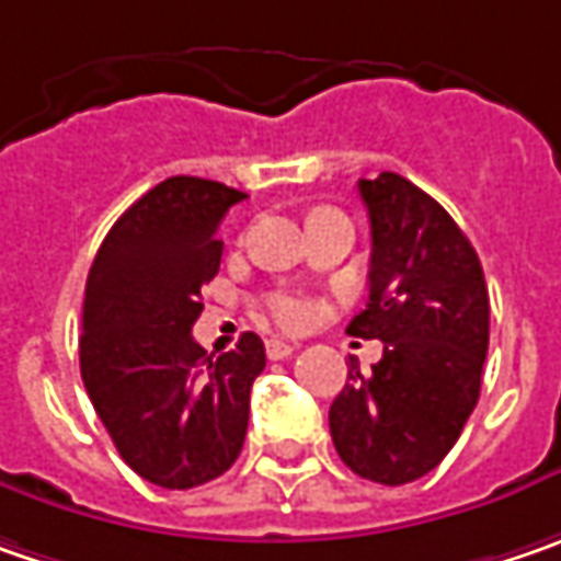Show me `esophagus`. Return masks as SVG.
<instances>
[{
	"mask_svg": "<svg viewBox=\"0 0 561 561\" xmlns=\"http://www.w3.org/2000/svg\"><path fill=\"white\" fill-rule=\"evenodd\" d=\"M288 354H295V345H291V342H282V339H270V342H266V357H270V360H282V357H288Z\"/></svg>",
	"mask_w": 561,
	"mask_h": 561,
	"instance_id": "esophagus-1",
	"label": "esophagus"
}]
</instances>
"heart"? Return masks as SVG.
Instances as JSON below:
<instances>
[{
  "instance_id": "1",
  "label": "heart",
  "mask_w": 561,
  "mask_h": 561,
  "mask_svg": "<svg viewBox=\"0 0 561 561\" xmlns=\"http://www.w3.org/2000/svg\"><path fill=\"white\" fill-rule=\"evenodd\" d=\"M270 307H273L276 323H282V327H301L307 320L305 301H298V298H291V295H276Z\"/></svg>"
}]
</instances>
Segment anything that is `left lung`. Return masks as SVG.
I'll return each mask as SVG.
<instances>
[{
  "mask_svg": "<svg viewBox=\"0 0 561 561\" xmlns=\"http://www.w3.org/2000/svg\"><path fill=\"white\" fill-rule=\"evenodd\" d=\"M370 216V301L348 323L382 357L329 408V433L354 474L386 486L430 474L480 399L490 295L477 251L417 184L396 172L357 182Z\"/></svg>",
  "mask_w": 561,
  "mask_h": 561,
  "instance_id": "obj_1",
  "label": "left lung"
}]
</instances>
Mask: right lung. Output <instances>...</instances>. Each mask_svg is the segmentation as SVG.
<instances>
[{"label": "right lung", "instance_id": "obj_1", "mask_svg": "<svg viewBox=\"0 0 561 561\" xmlns=\"http://www.w3.org/2000/svg\"><path fill=\"white\" fill-rule=\"evenodd\" d=\"M244 197L194 175L165 179L118 216L87 276V396L125 465L162 490L216 480L244 446L263 342L244 332L213 360L191 335L222 260L216 229Z\"/></svg>", "mask_w": 561, "mask_h": 561}]
</instances>
